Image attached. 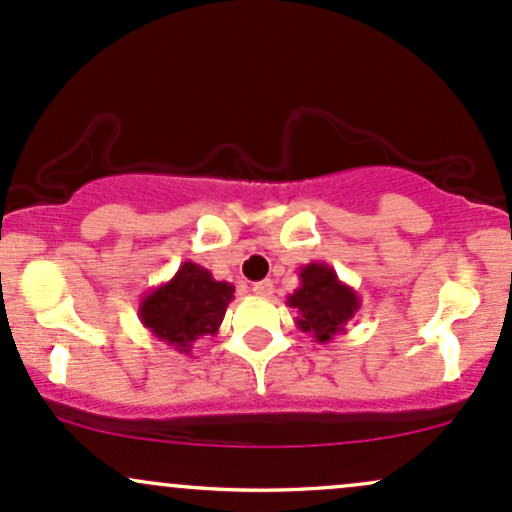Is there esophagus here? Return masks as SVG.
<instances>
[{"label": "esophagus", "mask_w": 512, "mask_h": 512, "mask_svg": "<svg viewBox=\"0 0 512 512\" xmlns=\"http://www.w3.org/2000/svg\"><path fill=\"white\" fill-rule=\"evenodd\" d=\"M254 293L258 298H268V295H273V283L271 280H258L254 283Z\"/></svg>", "instance_id": "34e87169"}]
</instances>
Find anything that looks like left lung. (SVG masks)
I'll use <instances>...</instances> for the list:
<instances>
[{
  "label": "left lung",
  "instance_id": "left-lung-1",
  "mask_svg": "<svg viewBox=\"0 0 512 512\" xmlns=\"http://www.w3.org/2000/svg\"><path fill=\"white\" fill-rule=\"evenodd\" d=\"M298 278V290L288 295V307L298 312L295 324L300 332L312 334L315 342H332L354 320L361 298L327 263H307L300 268Z\"/></svg>",
  "mask_w": 512,
  "mask_h": 512
}]
</instances>
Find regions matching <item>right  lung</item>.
Wrapping results in <instances>:
<instances>
[{
    "label": "right lung",
    "mask_w": 512,
    "mask_h": 512,
    "mask_svg": "<svg viewBox=\"0 0 512 512\" xmlns=\"http://www.w3.org/2000/svg\"><path fill=\"white\" fill-rule=\"evenodd\" d=\"M232 298V283L214 280L207 268L185 261L173 278L144 295L139 320L158 342L173 346L178 354H190L197 339L219 332Z\"/></svg>",
    "instance_id": "1"
}]
</instances>
